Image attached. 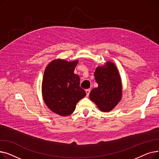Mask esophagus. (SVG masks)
I'll list each match as a JSON object with an SVG mask.
<instances>
[{
    "label": "esophagus",
    "mask_w": 159,
    "mask_h": 159,
    "mask_svg": "<svg viewBox=\"0 0 159 159\" xmlns=\"http://www.w3.org/2000/svg\"><path fill=\"white\" fill-rule=\"evenodd\" d=\"M90 91H91L90 89H87L86 90V96H87V97L89 96V93H90Z\"/></svg>",
    "instance_id": "34e87169"
}]
</instances>
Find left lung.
Listing matches in <instances>:
<instances>
[{"label":"left lung","mask_w":159,"mask_h":159,"mask_svg":"<svg viewBox=\"0 0 159 159\" xmlns=\"http://www.w3.org/2000/svg\"><path fill=\"white\" fill-rule=\"evenodd\" d=\"M94 75L98 87L91 91L89 98L101 111H110L119 104L122 95V80L118 69L113 62L107 61L97 67Z\"/></svg>","instance_id":"left-lung-1"}]
</instances>
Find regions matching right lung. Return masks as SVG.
I'll return each mask as SVG.
<instances>
[{"instance_id":"right-lung-1","label":"right lung","mask_w":159,"mask_h":159,"mask_svg":"<svg viewBox=\"0 0 159 159\" xmlns=\"http://www.w3.org/2000/svg\"><path fill=\"white\" fill-rule=\"evenodd\" d=\"M79 60L68 62L57 58L44 70L42 95L45 104L53 113L68 116L73 113L77 102L86 95L80 87V77L74 73Z\"/></svg>"}]
</instances>
